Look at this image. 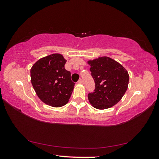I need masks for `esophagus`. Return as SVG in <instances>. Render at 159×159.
<instances>
[{
    "label": "esophagus",
    "mask_w": 159,
    "mask_h": 159,
    "mask_svg": "<svg viewBox=\"0 0 159 159\" xmlns=\"http://www.w3.org/2000/svg\"><path fill=\"white\" fill-rule=\"evenodd\" d=\"M78 83H79V84H83V80L81 79H80L79 80V81H78Z\"/></svg>",
    "instance_id": "obj_1"
}]
</instances>
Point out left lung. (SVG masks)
Here are the masks:
<instances>
[{"mask_svg": "<svg viewBox=\"0 0 159 159\" xmlns=\"http://www.w3.org/2000/svg\"><path fill=\"white\" fill-rule=\"evenodd\" d=\"M91 76L95 83L93 93L88 98L98 109L110 108L119 102L128 89L129 75L124 67L113 59L100 57L89 60Z\"/></svg>", "mask_w": 159, "mask_h": 159, "instance_id": "1", "label": "left lung"}]
</instances>
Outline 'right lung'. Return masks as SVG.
Returning a JSON list of instances; mask_svg holds the SVG:
<instances>
[{
    "mask_svg": "<svg viewBox=\"0 0 159 159\" xmlns=\"http://www.w3.org/2000/svg\"><path fill=\"white\" fill-rule=\"evenodd\" d=\"M66 60L61 54H52L38 60L31 69V81L36 95L45 104L54 107L68 102L75 83L64 68Z\"/></svg>",
    "mask_w": 159,
    "mask_h": 159,
    "instance_id": "right-lung-1",
    "label": "right lung"
}]
</instances>
